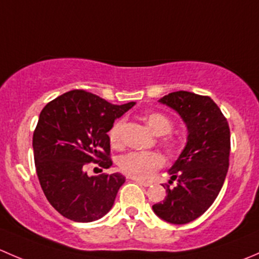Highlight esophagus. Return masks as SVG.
Returning <instances> with one entry per match:
<instances>
[{
  "mask_svg": "<svg viewBox=\"0 0 259 259\" xmlns=\"http://www.w3.org/2000/svg\"><path fill=\"white\" fill-rule=\"evenodd\" d=\"M133 182H135L137 184L142 185V187H149V185L151 184L150 182H145V180H142V179H138V178H132Z\"/></svg>",
  "mask_w": 259,
  "mask_h": 259,
  "instance_id": "1",
  "label": "esophagus"
}]
</instances>
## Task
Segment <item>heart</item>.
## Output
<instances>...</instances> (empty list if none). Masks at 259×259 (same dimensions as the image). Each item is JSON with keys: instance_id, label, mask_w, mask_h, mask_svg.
Returning <instances> with one entry per match:
<instances>
[{"instance_id": "1", "label": "heart", "mask_w": 259, "mask_h": 259, "mask_svg": "<svg viewBox=\"0 0 259 259\" xmlns=\"http://www.w3.org/2000/svg\"><path fill=\"white\" fill-rule=\"evenodd\" d=\"M145 122L151 132L160 137L159 144L169 156H177L182 151L183 142L178 135L171 134L174 122L166 114L160 111H151L144 116ZM124 121L116 120L108 132L109 142L117 146L121 142V130ZM119 168L122 173L132 178L149 179L153 174L164 165V158L156 151H130L120 156Z\"/></svg>"}]
</instances>
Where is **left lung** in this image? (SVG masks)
I'll use <instances>...</instances> for the list:
<instances>
[{"label": "left lung", "instance_id": "left-lung-1", "mask_svg": "<svg viewBox=\"0 0 259 259\" xmlns=\"http://www.w3.org/2000/svg\"><path fill=\"white\" fill-rule=\"evenodd\" d=\"M178 111L188 127V143L169 169L166 197L154 213L171 224H185L202 215L221 192L229 168L231 132L226 116L209 96L176 91L160 99ZM176 180L174 187L170 185Z\"/></svg>", "mask_w": 259, "mask_h": 259}]
</instances>
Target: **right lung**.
<instances>
[{"instance_id": "1", "label": "right lung", "mask_w": 259, "mask_h": 259, "mask_svg": "<svg viewBox=\"0 0 259 259\" xmlns=\"http://www.w3.org/2000/svg\"><path fill=\"white\" fill-rule=\"evenodd\" d=\"M134 104L113 105L95 94L71 90L42 109L32 138L36 173L50 204L65 218L88 223L111 209L125 178L89 177L85 166L110 168L108 132Z\"/></svg>"}]
</instances>
